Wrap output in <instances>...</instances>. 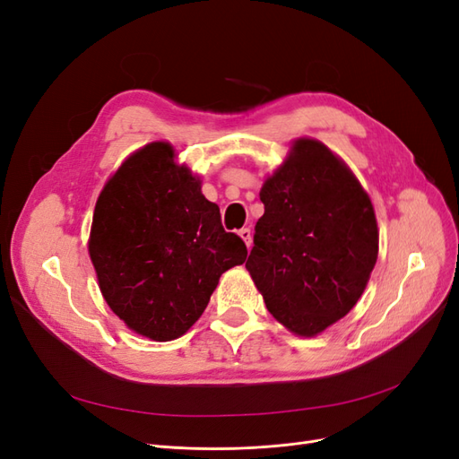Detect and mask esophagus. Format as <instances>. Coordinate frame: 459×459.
Returning <instances> with one entry per match:
<instances>
[{
    "instance_id": "34e87169",
    "label": "esophagus",
    "mask_w": 459,
    "mask_h": 459,
    "mask_svg": "<svg viewBox=\"0 0 459 459\" xmlns=\"http://www.w3.org/2000/svg\"><path fill=\"white\" fill-rule=\"evenodd\" d=\"M239 238L245 241V245H247V247H251V245H253V233H251V230H248V228L239 230Z\"/></svg>"
}]
</instances>
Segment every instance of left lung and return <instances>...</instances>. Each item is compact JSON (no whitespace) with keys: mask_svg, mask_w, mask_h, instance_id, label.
Listing matches in <instances>:
<instances>
[{"mask_svg":"<svg viewBox=\"0 0 459 459\" xmlns=\"http://www.w3.org/2000/svg\"><path fill=\"white\" fill-rule=\"evenodd\" d=\"M260 201L245 268L277 322L314 337L349 314L369 281L379 253L371 199L337 155L300 137Z\"/></svg>","mask_w":459,"mask_h":459,"instance_id":"1","label":"left lung"}]
</instances>
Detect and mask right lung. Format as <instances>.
<instances>
[{
	"label": "right lung",
	"mask_w": 459,
	"mask_h": 459,
	"mask_svg": "<svg viewBox=\"0 0 459 459\" xmlns=\"http://www.w3.org/2000/svg\"><path fill=\"white\" fill-rule=\"evenodd\" d=\"M174 157L170 143L152 142L124 160L95 203L88 243L110 310L152 341L182 337L220 275L247 258L201 179Z\"/></svg>",
	"instance_id": "add662e5"
}]
</instances>
